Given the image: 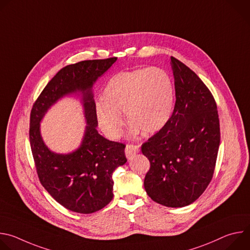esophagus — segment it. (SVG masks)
Returning <instances> with one entry per match:
<instances>
[{"instance_id": "1", "label": "esophagus", "mask_w": 250, "mask_h": 250, "mask_svg": "<svg viewBox=\"0 0 250 250\" xmlns=\"http://www.w3.org/2000/svg\"><path fill=\"white\" fill-rule=\"evenodd\" d=\"M139 151V146L137 145H126L125 146V155L128 159L132 158L136 153H138Z\"/></svg>"}]
</instances>
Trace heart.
Segmentation results:
<instances>
[{"label":"heart","instance_id":"obj_1","mask_svg":"<svg viewBox=\"0 0 250 250\" xmlns=\"http://www.w3.org/2000/svg\"><path fill=\"white\" fill-rule=\"evenodd\" d=\"M174 105V86L169 74L157 67L137 68L116 74L105 86L104 101L96 106L99 125L112 138L123 133L125 112L129 136L153 134L168 123Z\"/></svg>","mask_w":250,"mask_h":250}]
</instances>
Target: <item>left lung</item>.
<instances>
[{
  "mask_svg": "<svg viewBox=\"0 0 250 250\" xmlns=\"http://www.w3.org/2000/svg\"><path fill=\"white\" fill-rule=\"evenodd\" d=\"M176 102L165 125L141 146L150 168L145 178L156 203L185 207L207 189L215 171L221 141L217 103L198 75L171 56Z\"/></svg>",
  "mask_w": 250,
  "mask_h": 250,
  "instance_id": "left-lung-1",
  "label": "left lung"
}]
</instances>
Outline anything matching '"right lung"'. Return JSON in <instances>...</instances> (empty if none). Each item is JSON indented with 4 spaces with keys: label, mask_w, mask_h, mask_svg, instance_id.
Returning <instances> with one entry per match:
<instances>
[{
    "label": "right lung",
    "mask_w": 250,
    "mask_h": 250,
    "mask_svg": "<svg viewBox=\"0 0 250 250\" xmlns=\"http://www.w3.org/2000/svg\"><path fill=\"white\" fill-rule=\"evenodd\" d=\"M117 57L85 60L67 65L48 82L30 112L29 142L39 179L50 196L64 208L92 213L108 205L113 197V173L126 162L125 145L98 133L92 87ZM80 90L83 94L88 125L82 146L69 155L51 153L40 136L39 123L60 97Z\"/></svg>",
    "instance_id": "obj_1"
}]
</instances>
